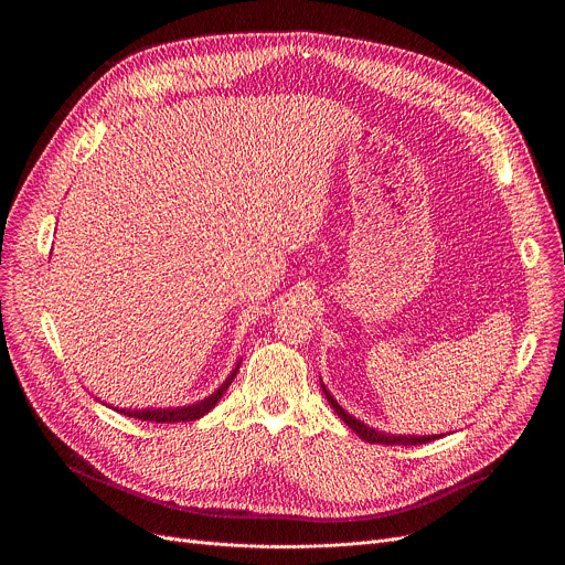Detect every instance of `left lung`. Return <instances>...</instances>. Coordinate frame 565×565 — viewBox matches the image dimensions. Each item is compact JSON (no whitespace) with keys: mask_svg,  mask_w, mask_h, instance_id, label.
<instances>
[{"mask_svg":"<svg viewBox=\"0 0 565 565\" xmlns=\"http://www.w3.org/2000/svg\"><path fill=\"white\" fill-rule=\"evenodd\" d=\"M321 388H324V395H327V399L331 402V407L335 409V414L362 438V440H366V443H377V445H423V443H429V440H436V438H440V436H395V434H384V431H377V429H373V427H369V425H364V423H360L358 418H353L351 414H347L340 405H338V399L327 391V386L321 384Z\"/></svg>","mask_w":565,"mask_h":565,"instance_id":"1","label":"left lung"}]
</instances>
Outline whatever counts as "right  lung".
<instances>
[{
	"label": "right lung",
	"instance_id": "1",
	"mask_svg": "<svg viewBox=\"0 0 565 565\" xmlns=\"http://www.w3.org/2000/svg\"><path fill=\"white\" fill-rule=\"evenodd\" d=\"M241 362H236L234 371L225 377V382L207 397H203L201 402H194V405H185V407H174V409H118V414L122 416H129V418H138V420H149V423H168V425H174V423H192V420H199L203 418L216 402L221 399V395L227 391V386L232 384V380L236 377V371H238Z\"/></svg>",
	"mask_w": 565,
	"mask_h": 565
}]
</instances>
